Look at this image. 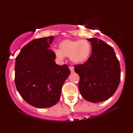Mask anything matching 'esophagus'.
<instances>
[{
    "mask_svg": "<svg viewBox=\"0 0 133 133\" xmlns=\"http://www.w3.org/2000/svg\"><path fill=\"white\" fill-rule=\"evenodd\" d=\"M69 68H70V71H71V72H73L74 71V68H73V67H72V66H70V67H69Z\"/></svg>",
    "mask_w": 133,
    "mask_h": 133,
    "instance_id": "34e87169",
    "label": "esophagus"
}]
</instances>
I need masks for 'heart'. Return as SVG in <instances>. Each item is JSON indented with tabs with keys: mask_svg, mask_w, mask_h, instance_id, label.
<instances>
[{
	"mask_svg": "<svg viewBox=\"0 0 133 133\" xmlns=\"http://www.w3.org/2000/svg\"><path fill=\"white\" fill-rule=\"evenodd\" d=\"M58 48L55 53L59 59H63V57H69L70 61L75 65L86 62L91 52L90 43L85 40H63L59 43Z\"/></svg>",
	"mask_w": 133,
	"mask_h": 133,
	"instance_id": "heart-1",
	"label": "heart"
}]
</instances>
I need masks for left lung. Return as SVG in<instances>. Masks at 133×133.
Masks as SVG:
<instances>
[{"label":"left lung","instance_id":"1","mask_svg":"<svg viewBox=\"0 0 133 133\" xmlns=\"http://www.w3.org/2000/svg\"><path fill=\"white\" fill-rule=\"evenodd\" d=\"M92 53L86 62L75 65L79 74V90L87 101L98 103L114 94L121 81V68L114 49L97 38L87 39Z\"/></svg>","mask_w":133,"mask_h":133}]
</instances>
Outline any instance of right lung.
Wrapping results in <instances>:
<instances>
[{"label":"right lung","instance_id":"add662e5","mask_svg":"<svg viewBox=\"0 0 133 133\" xmlns=\"http://www.w3.org/2000/svg\"><path fill=\"white\" fill-rule=\"evenodd\" d=\"M54 37L39 38L22 48L16 59L15 84L21 97L36 108H48L61 97L62 87L70 74L66 65L56 64L50 50Z\"/></svg>","mask_w":133,"mask_h":133}]
</instances>
